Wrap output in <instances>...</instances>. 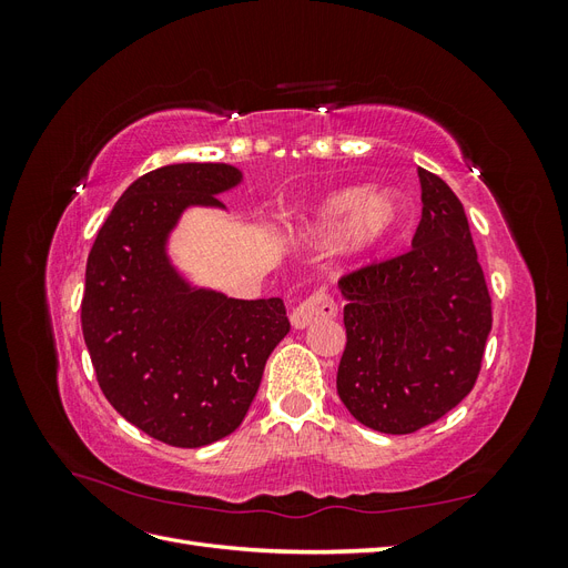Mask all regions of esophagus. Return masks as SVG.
<instances>
[{
    "instance_id": "esophagus-1",
    "label": "esophagus",
    "mask_w": 568,
    "mask_h": 568,
    "mask_svg": "<svg viewBox=\"0 0 568 568\" xmlns=\"http://www.w3.org/2000/svg\"><path fill=\"white\" fill-rule=\"evenodd\" d=\"M336 315H338V305L324 288H320L296 305L294 315H291V324H294V329H305V326H311L317 320H329Z\"/></svg>"
}]
</instances>
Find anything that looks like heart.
<instances>
[{"instance_id":"1","label":"heart","mask_w":568,"mask_h":568,"mask_svg":"<svg viewBox=\"0 0 568 568\" xmlns=\"http://www.w3.org/2000/svg\"><path fill=\"white\" fill-rule=\"evenodd\" d=\"M405 203L395 189L348 186L322 199L311 215L303 217L298 234L311 242H329L338 236L343 253L365 257L379 251L400 230Z\"/></svg>"}]
</instances>
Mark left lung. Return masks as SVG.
<instances>
[{"label":"left lung","mask_w":568,"mask_h":568,"mask_svg":"<svg viewBox=\"0 0 568 568\" xmlns=\"http://www.w3.org/2000/svg\"><path fill=\"white\" fill-rule=\"evenodd\" d=\"M422 222L412 248L338 280L346 351L336 390L374 432L415 434L476 384L493 307L464 205L417 168Z\"/></svg>","instance_id":"obj_1"}]
</instances>
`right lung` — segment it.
I'll list each match as a JSON object with an SVG mask.
<instances>
[{
    "label": "right lung",
    "mask_w": 568,
    "mask_h": 568,
    "mask_svg": "<svg viewBox=\"0 0 568 568\" xmlns=\"http://www.w3.org/2000/svg\"><path fill=\"white\" fill-rule=\"evenodd\" d=\"M242 173L178 163L134 180L88 257L82 336L106 400L175 448H201L244 422L270 353L288 334L282 298L239 301L189 284L168 239L189 205L225 209Z\"/></svg>",
    "instance_id": "add662e5"
}]
</instances>
